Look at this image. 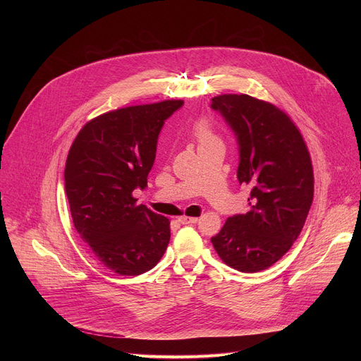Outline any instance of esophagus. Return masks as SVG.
Segmentation results:
<instances>
[{
	"label": "esophagus",
	"mask_w": 361,
	"mask_h": 361,
	"mask_svg": "<svg viewBox=\"0 0 361 361\" xmlns=\"http://www.w3.org/2000/svg\"><path fill=\"white\" fill-rule=\"evenodd\" d=\"M178 221H180L181 224H195V223L198 221V219H197V217H187V216H181V217H178Z\"/></svg>",
	"instance_id": "esophagus-1"
}]
</instances>
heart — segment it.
Returning <instances> with one entry per match:
<instances>
[{
    "mask_svg": "<svg viewBox=\"0 0 361 361\" xmlns=\"http://www.w3.org/2000/svg\"><path fill=\"white\" fill-rule=\"evenodd\" d=\"M191 134L195 138V141L198 142V147L207 145L210 142L219 141L217 135L214 134L212 124L207 120H198L194 123L192 128H191Z\"/></svg>",
    "mask_w": 361,
    "mask_h": 361,
    "instance_id": "obj_1",
    "label": "heart"
}]
</instances>
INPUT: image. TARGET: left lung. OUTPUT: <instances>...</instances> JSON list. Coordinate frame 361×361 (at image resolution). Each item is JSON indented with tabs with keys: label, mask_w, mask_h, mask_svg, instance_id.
I'll return each mask as SVG.
<instances>
[{
	"label": "left lung",
	"mask_w": 361,
	"mask_h": 361,
	"mask_svg": "<svg viewBox=\"0 0 361 361\" xmlns=\"http://www.w3.org/2000/svg\"><path fill=\"white\" fill-rule=\"evenodd\" d=\"M234 131L237 178L250 188L245 214L228 217L212 238L220 259L241 273L271 267L300 235L313 202L310 152L291 118L271 102L247 94L212 99Z\"/></svg>",
	"instance_id": "8db88e82"
}]
</instances>
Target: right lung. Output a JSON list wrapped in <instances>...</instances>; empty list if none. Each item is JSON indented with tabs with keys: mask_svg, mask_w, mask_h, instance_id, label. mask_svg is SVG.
<instances>
[{
	"mask_svg": "<svg viewBox=\"0 0 361 361\" xmlns=\"http://www.w3.org/2000/svg\"><path fill=\"white\" fill-rule=\"evenodd\" d=\"M183 99L131 106L90 120L68 151L64 180L74 227L95 259L120 276L156 266L170 241V221L137 204L147 187L164 121Z\"/></svg>",
	"mask_w": 361,
	"mask_h": 361,
	"instance_id": "1",
	"label": "right lung"
}]
</instances>
